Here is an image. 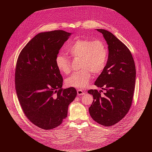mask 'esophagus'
<instances>
[{
    "instance_id": "1",
    "label": "esophagus",
    "mask_w": 152,
    "mask_h": 152,
    "mask_svg": "<svg viewBox=\"0 0 152 152\" xmlns=\"http://www.w3.org/2000/svg\"><path fill=\"white\" fill-rule=\"evenodd\" d=\"M77 95H79V96H81V95H84L85 92L84 91H83L82 90H81V89H77Z\"/></svg>"
}]
</instances>
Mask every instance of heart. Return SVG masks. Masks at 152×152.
<instances>
[{
    "label": "heart",
    "mask_w": 152,
    "mask_h": 152,
    "mask_svg": "<svg viewBox=\"0 0 152 152\" xmlns=\"http://www.w3.org/2000/svg\"><path fill=\"white\" fill-rule=\"evenodd\" d=\"M66 50L74 58H79L78 67L81 69L66 79L67 87L84 89L91 81V73L99 75L106 66L108 51L106 44L100 40L77 39L66 47ZM55 62L62 73H70V60L66 55L58 54Z\"/></svg>",
    "instance_id": "1"
}]
</instances>
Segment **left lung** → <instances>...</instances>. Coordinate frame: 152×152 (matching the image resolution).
I'll return each mask as SVG.
<instances>
[{"mask_svg": "<svg viewBox=\"0 0 152 152\" xmlns=\"http://www.w3.org/2000/svg\"><path fill=\"white\" fill-rule=\"evenodd\" d=\"M108 44L107 65L94 84L105 92L97 89L87 91L94 101L89 108L95 121L105 126H113L128 113L131 107L135 81V66L131 52L127 46L110 32L97 29Z\"/></svg>", "mask_w": 152, "mask_h": 152, "instance_id": "left-lung-1", "label": "left lung"}]
</instances>
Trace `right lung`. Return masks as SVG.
Listing matches in <instances>:
<instances>
[{
  "label": "right lung",
  "instance_id": "obj_1",
  "mask_svg": "<svg viewBox=\"0 0 152 152\" xmlns=\"http://www.w3.org/2000/svg\"><path fill=\"white\" fill-rule=\"evenodd\" d=\"M71 33L55 30L37 34L21 51L15 74V89L25 116L36 126L50 130L67 117L75 99V87L63 89L56 57Z\"/></svg>",
  "mask_w": 152,
  "mask_h": 152
}]
</instances>
